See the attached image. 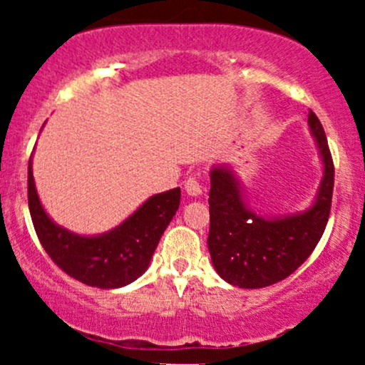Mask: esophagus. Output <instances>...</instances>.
<instances>
[{"mask_svg": "<svg viewBox=\"0 0 365 365\" xmlns=\"http://www.w3.org/2000/svg\"><path fill=\"white\" fill-rule=\"evenodd\" d=\"M185 190L188 195H200L202 194V185L199 183V180H197L195 175H190L185 180Z\"/></svg>", "mask_w": 365, "mask_h": 365, "instance_id": "34e87169", "label": "esophagus"}]
</instances>
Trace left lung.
Wrapping results in <instances>:
<instances>
[{"mask_svg": "<svg viewBox=\"0 0 365 365\" xmlns=\"http://www.w3.org/2000/svg\"><path fill=\"white\" fill-rule=\"evenodd\" d=\"M309 127L319 148L324 177L316 202L305 212L262 217L245 207L235 175L211 170L207 247L217 274L240 288H264L288 278L319 244L331 211L334 165L324 128L312 110Z\"/></svg>", "mask_w": 365, "mask_h": 365, "instance_id": "8db88e82", "label": "left lung"}]
</instances>
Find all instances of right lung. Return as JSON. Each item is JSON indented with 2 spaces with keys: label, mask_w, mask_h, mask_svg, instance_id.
I'll list each match as a JSON object with an SVG mask.
<instances>
[{
  "label": "right lung",
  "mask_w": 365,
  "mask_h": 365,
  "mask_svg": "<svg viewBox=\"0 0 365 365\" xmlns=\"http://www.w3.org/2000/svg\"><path fill=\"white\" fill-rule=\"evenodd\" d=\"M32 161V158H31ZM29 161V211L41 245L53 262L89 287L120 288L148 269L150 257L180 207V188L153 195L128 220L99 237L75 235L54 225L37 197Z\"/></svg>",
  "instance_id": "add662e5"
}]
</instances>
